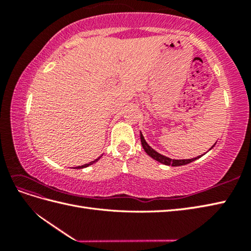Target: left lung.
I'll return each mask as SVG.
<instances>
[{"label":"left lung","mask_w":251,"mask_h":251,"mask_svg":"<svg viewBox=\"0 0 251 251\" xmlns=\"http://www.w3.org/2000/svg\"><path fill=\"white\" fill-rule=\"evenodd\" d=\"M140 139H141V145H142L143 149H145V151L149 154V155H150L152 158L155 159V161L162 163V164H165V165H172V166H182V165L189 164L191 162L195 161V159H197L199 157H201V156H197L195 158H190V159H172V158H169L167 156L162 155V154L157 153L155 150H153V149L148 145L141 132H140ZM212 147H214V146H212Z\"/></svg>","instance_id":"obj_1"}]
</instances>
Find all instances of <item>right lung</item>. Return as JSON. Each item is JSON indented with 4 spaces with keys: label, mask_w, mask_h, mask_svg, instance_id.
Here are the masks:
<instances>
[{
    "label": "right lung",
    "mask_w": 251,
    "mask_h": 251,
    "mask_svg": "<svg viewBox=\"0 0 251 251\" xmlns=\"http://www.w3.org/2000/svg\"><path fill=\"white\" fill-rule=\"evenodd\" d=\"M99 158H100V157H98L97 159H95V161H93V162H90V163H88V164H85V165H83V166H78V167H76V168H84V167H87V166H89V165H92V164H94L95 162H97Z\"/></svg>",
    "instance_id": "1"
}]
</instances>
